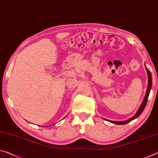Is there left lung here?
Masks as SVG:
<instances>
[{"instance_id":"obj_1","label":"left lung","mask_w":158,"mask_h":158,"mask_svg":"<svg viewBox=\"0 0 158 158\" xmlns=\"http://www.w3.org/2000/svg\"><path fill=\"white\" fill-rule=\"evenodd\" d=\"M146 71H147V74H148V87H147V90H146V93L145 97H144L142 103H141L140 107L139 108V109L137 110V113H136L135 115H134L132 117H131L130 118L126 120V121H110V120H107V119H105V118H104V119L106 120V121H109V122L112 123H114V124L123 125V124L127 123H130V121H133L134 119L137 118V117L139 116V115L141 113H142V111H143V109H144V108H145V106L146 105L147 101H148V96H149V93H150V91H151V87H152V76H151V72L148 70V68H146Z\"/></svg>"}]
</instances>
